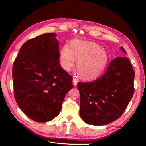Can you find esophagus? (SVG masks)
I'll list each match as a JSON object with an SVG mask.
<instances>
[{"label": "esophagus", "mask_w": 146, "mask_h": 146, "mask_svg": "<svg viewBox=\"0 0 146 146\" xmlns=\"http://www.w3.org/2000/svg\"><path fill=\"white\" fill-rule=\"evenodd\" d=\"M77 83H78L77 79H76L75 77H73V86H76V85H77Z\"/></svg>", "instance_id": "1"}]
</instances>
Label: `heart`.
Here are the masks:
<instances>
[{"label":"heart","mask_w":146,"mask_h":146,"mask_svg":"<svg viewBox=\"0 0 146 146\" xmlns=\"http://www.w3.org/2000/svg\"><path fill=\"white\" fill-rule=\"evenodd\" d=\"M77 60L76 70L85 79L99 75L108 61V54L95 42L73 40L63 46L60 52V63L66 71H70Z\"/></svg>","instance_id":"heart-1"}]
</instances>
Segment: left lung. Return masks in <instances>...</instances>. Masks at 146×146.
Returning a JSON list of instances; mask_svg holds the SVG:
<instances>
[{
  "mask_svg": "<svg viewBox=\"0 0 146 146\" xmlns=\"http://www.w3.org/2000/svg\"><path fill=\"white\" fill-rule=\"evenodd\" d=\"M134 78L128 58L117 57L96 80L78 82L80 114L85 123L103 126L120 117L133 95Z\"/></svg>",
  "mask_w": 146,
  "mask_h": 146,
  "instance_id": "left-lung-1",
  "label": "left lung"
}]
</instances>
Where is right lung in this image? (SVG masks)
<instances>
[{
	"label": "right lung",
	"mask_w": 146,
	"mask_h": 146,
	"mask_svg": "<svg viewBox=\"0 0 146 146\" xmlns=\"http://www.w3.org/2000/svg\"><path fill=\"white\" fill-rule=\"evenodd\" d=\"M55 33L42 34L23 44L13 63L14 96L18 107L39 123L54 119L61 110L72 78L59 64Z\"/></svg>",
	"instance_id": "1"
}]
</instances>
